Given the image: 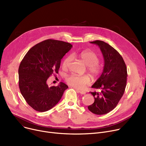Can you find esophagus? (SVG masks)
<instances>
[{
  "label": "esophagus",
  "instance_id": "esophagus-1",
  "mask_svg": "<svg viewBox=\"0 0 146 146\" xmlns=\"http://www.w3.org/2000/svg\"><path fill=\"white\" fill-rule=\"evenodd\" d=\"M76 91L80 93V94H82V95H85L86 94V92L84 91V90H76Z\"/></svg>",
  "mask_w": 146,
  "mask_h": 146
}]
</instances>
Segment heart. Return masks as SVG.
I'll list each match as a JSON object with an SVG mask.
<instances>
[{
    "instance_id": "b5f03b06",
    "label": "heart",
    "mask_w": 146,
    "mask_h": 146,
    "mask_svg": "<svg viewBox=\"0 0 146 146\" xmlns=\"http://www.w3.org/2000/svg\"><path fill=\"white\" fill-rule=\"evenodd\" d=\"M79 56L83 63L87 66L88 72L94 76H97L101 72V67L98 63L99 58L96 54L90 50L83 51L79 54ZM72 56H67L64 59L62 67L66 68L72 61ZM66 81L69 85L76 89H83L90 83V79L88 75L78 76L74 74L67 76L66 78Z\"/></svg>"
}]
</instances>
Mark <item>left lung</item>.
Listing matches in <instances>:
<instances>
[{
    "label": "left lung",
    "instance_id": "8db88e82",
    "mask_svg": "<svg viewBox=\"0 0 146 146\" xmlns=\"http://www.w3.org/2000/svg\"><path fill=\"white\" fill-rule=\"evenodd\" d=\"M90 43L100 48L104 67L100 77L92 86V88L100 89V92H90L95 101L88 108L95 114L104 115L115 108L124 93L127 85V67L120 54L108 44L99 40Z\"/></svg>",
    "mask_w": 146,
    "mask_h": 146
}]
</instances>
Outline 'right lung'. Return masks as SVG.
<instances>
[{"label":"right lung","mask_w":146,"mask_h":146,"mask_svg":"<svg viewBox=\"0 0 146 146\" xmlns=\"http://www.w3.org/2000/svg\"><path fill=\"white\" fill-rule=\"evenodd\" d=\"M72 47L68 42L47 40L35 45L25 54L18 69L19 87L28 104L39 112L53 108L68 86L60 82L49 87L47 80L58 73L61 60Z\"/></svg>","instance_id":"add662e5"}]
</instances>
